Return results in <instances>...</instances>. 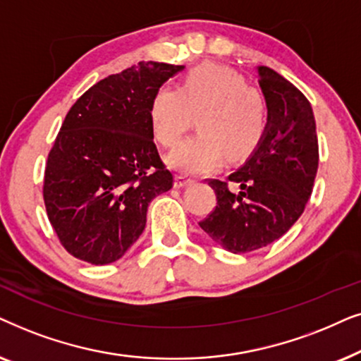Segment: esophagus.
I'll use <instances>...</instances> for the list:
<instances>
[{"instance_id":"1","label":"esophagus","mask_w":361,"mask_h":361,"mask_svg":"<svg viewBox=\"0 0 361 361\" xmlns=\"http://www.w3.org/2000/svg\"><path fill=\"white\" fill-rule=\"evenodd\" d=\"M191 183H193V180L188 176H183V175L175 176V188H185V186H188Z\"/></svg>"}]
</instances>
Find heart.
<instances>
[{
	"label": "heart",
	"instance_id": "heart-1",
	"mask_svg": "<svg viewBox=\"0 0 361 361\" xmlns=\"http://www.w3.org/2000/svg\"><path fill=\"white\" fill-rule=\"evenodd\" d=\"M191 114H200V133L175 148L168 166L186 175H206L226 160L252 152L266 128L267 109L261 92L231 67L204 62L191 69L180 89L163 85L153 95V133L163 147H175L188 130Z\"/></svg>",
	"mask_w": 361,
	"mask_h": 361
}]
</instances>
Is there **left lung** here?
I'll use <instances>...</instances> for the list:
<instances>
[{
    "instance_id": "obj_1",
    "label": "left lung",
    "mask_w": 361,
    "mask_h": 361,
    "mask_svg": "<svg viewBox=\"0 0 361 361\" xmlns=\"http://www.w3.org/2000/svg\"><path fill=\"white\" fill-rule=\"evenodd\" d=\"M267 107L261 140L247 160L228 176L211 180L218 204L200 226L226 251H256L284 236L312 195L319 168L315 117L305 95L276 71L257 66Z\"/></svg>"
}]
</instances>
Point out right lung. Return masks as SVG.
<instances>
[{"mask_svg":"<svg viewBox=\"0 0 361 361\" xmlns=\"http://www.w3.org/2000/svg\"><path fill=\"white\" fill-rule=\"evenodd\" d=\"M185 66L138 62L105 77L66 115L44 173V204L66 251L104 266L140 238L147 208L171 190L153 143V95Z\"/></svg>","mask_w":361,"mask_h":361,"instance_id":"1","label":"right lung"}]
</instances>
